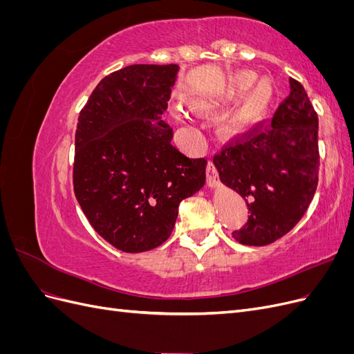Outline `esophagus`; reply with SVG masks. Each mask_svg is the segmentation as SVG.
I'll return each instance as SVG.
<instances>
[{"label":"esophagus","mask_w":354,"mask_h":354,"mask_svg":"<svg viewBox=\"0 0 354 354\" xmlns=\"http://www.w3.org/2000/svg\"><path fill=\"white\" fill-rule=\"evenodd\" d=\"M207 181H208V186L216 189L218 186V174H217V169L216 165H214L212 160H208V167H207Z\"/></svg>","instance_id":"obj_1"}]
</instances>
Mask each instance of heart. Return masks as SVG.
I'll list each match as a JSON object with an SVG mask.
<instances>
[{"mask_svg":"<svg viewBox=\"0 0 354 354\" xmlns=\"http://www.w3.org/2000/svg\"><path fill=\"white\" fill-rule=\"evenodd\" d=\"M254 75L248 72L236 73L230 80L226 91L220 103H233L239 100L242 95L247 94L242 103L238 106L227 120V128L230 131H241L243 128L255 122L259 118L267 111V108L272 104L274 97V87L269 78H263L257 81L254 85ZM250 91L248 92V90ZM177 120L181 122H186L187 118L185 113L177 112Z\"/></svg>","mask_w":354,"mask_h":354,"instance_id":"heart-1","label":"heart"}]
</instances>
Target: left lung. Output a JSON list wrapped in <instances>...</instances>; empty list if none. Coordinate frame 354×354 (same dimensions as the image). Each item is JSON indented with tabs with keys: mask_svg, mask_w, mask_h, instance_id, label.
I'll return each instance as SVG.
<instances>
[{
	"mask_svg": "<svg viewBox=\"0 0 354 354\" xmlns=\"http://www.w3.org/2000/svg\"><path fill=\"white\" fill-rule=\"evenodd\" d=\"M289 95L272 122L257 128L214 156L223 185L250 209L232 234L242 245H269L301 220L319 178V121L301 84L289 80Z\"/></svg>",
	"mask_w": 354,
	"mask_h": 354,
	"instance_id": "left-lung-1",
	"label": "left lung"
}]
</instances>
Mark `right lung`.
I'll use <instances>...</instances> for the list:
<instances>
[{"mask_svg":"<svg viewBox=\"0 0 354 354\" xmlns=\"http://www.w3.org/2000/svg\"><path fill=\"white\" fill-rule=\"evenodd\" d=\"M178 65H131L104 77L78 118L73 190L100 236L124 252L173 233L180 202L205 185L207 159L171 145L164 120Z\"/></svg>","mask_w":354,"mask_h":354,"instance_id":"1","label":"right lung"}]
</instances>
